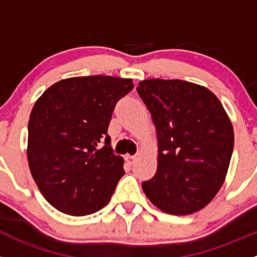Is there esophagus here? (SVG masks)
Listing matches in <instances>:
<instances>
[{"instance_id":"34e87169","label":"esophagus","mask_w":257,"mask_h":257,"mask_svg":"<svg viewBox=\"0 0 257 257\" xmlns=\"http://www.w3.org/2000/svg\"><path fill=\"white\" fill-rule=\"evenodd\" d=\"M125 161L129 166H133V164L137 162V157L136 156H126Z\"/></svg>"}]
</instances>
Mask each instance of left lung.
Segmentation results:
<instances>
[{
    "label": "left lung",
    "instance_id": "obj_1",
    "mask_svg": "<svg viewBox=\"0 0 257 257\" xmlns=\"http://www.w3.org/2000/svg\"><path fill=\"white\" fill-rule=\"evenodd\" d=\"M157 132V172L142 187L169 215L205 208L222 187L233 149V126L217 96L183 80L147 79L137 88Z\"/></svg>",
    "mask_w": 257,
    "mask_h": 257
}]
</instances>
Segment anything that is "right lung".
Here are the masks:
<instances>
[{
  "mask_svg": "<svg viewBox=\"0 0 257 257\" xmlns=\"http://www.w3.org/2000/svg\"><path fill=\"white\" fill-rule=\"evenodd\" d=\"M132 79L76 76L52 84L30 114L27 161L35 183L60 212L86 216L110 201L124 159L106 136L115 103ZM106 146L96 150L101 140Z\"/></svg>",
  "mask_w": 257,
  "mask_h": 257,
  "instance_id": "right-lung-1",
  "label": "right lung"
}]
</instances>
